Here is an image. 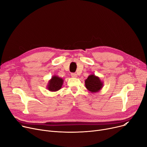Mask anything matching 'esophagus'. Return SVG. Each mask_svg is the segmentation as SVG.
Segmentation results:
<instances>
[{
  "instance_id": "obj_1",
  "label": "esophagus",
  "mask_w": 147,
  "mask_h": 147,
  "mask_svg": "<svg viewBox=\"0 0 147 147\" xmlns=\"http://www.w3.org/2000/svg\"><path fill=\"white\" fill-rule=\"evenodd\" d=\"M71 76L73 78H76L78 77V75H77L76 73H71Z\"/></svg>"
}]
</instances>
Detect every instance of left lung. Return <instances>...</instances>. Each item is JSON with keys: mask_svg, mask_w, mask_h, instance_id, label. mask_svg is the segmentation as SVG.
I'll use <instances>...</instances> for the list:
<instances>
[{"mask_svg": "<svg viewBox=\"0 0 147 147\" xmlns=\"http://www.w3.org/2000/svg\"><path fill=\"white\" fill-rule=\"evenodd\" d=\"M86 89L91 92V93H96L103 88L104 82H102L99 77L95 74H90L88 79L84 81Z\"/></svg>", "mask_w": 147, "mask_h": 147, "instance_id": "8db88e82", "label": "left lung"}]
</instances>
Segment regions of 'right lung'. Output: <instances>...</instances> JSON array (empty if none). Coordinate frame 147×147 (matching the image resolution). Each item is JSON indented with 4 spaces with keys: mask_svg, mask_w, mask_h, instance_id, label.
Here are the masks:
<instances>
[{
    "mask_svg": "<svg viewBox=\"0 0 147 147\" xmlns=\"http://www.w3.org/2000/svg\"><path fill=\"white\" fill-rule=\"evenodd\" d=\"M64 80L59 77L54 75L49 80L46 88L51 92H56L59 90L63 86Z\"/></svg>",
    "mask_w": 147,
    "mask_h": 147,
    "instance_id": "1",
    "label": "right lung"
}]
</instances>
